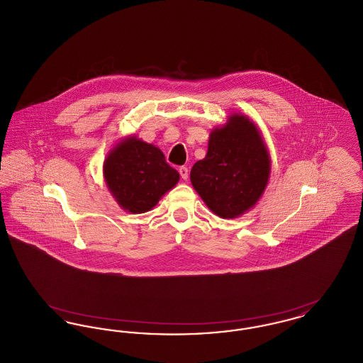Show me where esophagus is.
<instances>
[{
    "instance_id": "esophagus-1",
    "label": "esophagus",
    "mask_w": 363,
    "mask_h": 363,
    "mask_svg": "<svg viewBox=\"0 0 363 363\" xmlns=\"http://www.w3.org/2000/svg\"><path fill=\"white\" fill-rule=\"evenodd\" d=\"M178 172L181 174V178H182L184 181H186V179H188V177H189V170H188V167L182 166V167H179V169H178Z\"/></svg>"
}]
</instances>
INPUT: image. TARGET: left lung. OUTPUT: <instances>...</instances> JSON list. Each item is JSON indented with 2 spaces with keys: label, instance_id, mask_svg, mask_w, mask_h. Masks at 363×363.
<instances>
[{
  "label": "left lung",
  "instance_id": "obj_1",
  "mask_svg": "<svg viewBox=\"0 0 363 363\" xmlns=\"http://www.w3.org/2000/svg\"><path fill=\"white\" fill-rule=\"evenodd\" d=\"M271 175V156L257 123L241 113L211 130L207 155L190 170V182L222 219H235L255 207Z\"/></svg>",
  "mask_w": 363,
  "mask_h": 363
}]
</instances>
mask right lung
<instances>
[{
	"mask_svg": "<svg viewBox=\"0 0 363 363\" xmlns=\"http://www.w3.org/2000/svg\"><path fill=\"white\" fill-rule=\"evenodd\" d=\"M106 186L129 213L151 211L179 181V174L154 144L135 135L121 138L104 162Z\"/></svg>",
	"mask_w": 363,
	"mask_h": 363,
	"instance_id": "obj_1",
	"label": "right lung"
}]
</instances>
